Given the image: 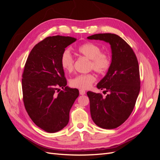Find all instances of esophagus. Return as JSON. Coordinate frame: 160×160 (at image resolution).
I'll use <instances>...</instances> for the list:
<instances>
[{
  "label": "esophagus",
  "instance_id": "34e87169",
  "mask_svg": "<svg viewBox=\"0 0 160 160\" xmlns=\"http://www.w3.org/2000/svg\"><path fill=\"white\" fill-rule=\"evenodd\" d=\"M79 93H80V95H85V91H84V90H83V89H80L79 90Z\"/></svg>",
  "mask_w": 160,
  "mask_h": 160
}]
</instances>
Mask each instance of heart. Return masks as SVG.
<instances>
[{"instance_id": "1", "label": "heart", "mask_w": 160, "mask_h": 160, "mask_svg": "<svg viewBox=\"0 0 160 160\" xmlns=\"http://www.w3.org/2000/svg\"><path fill=\"white\" fill-rule=\"evenodd\" d=\"M80 55L90 59L89 68L93 69L99 74H105L109 69L111 64V58L107 52H101V48L93 42L84 43L77 49ZM61 65L66 72H71L74 69V59L69 50L62 53ZM96 80L95 75L89 72L87 74L77 75L71 80L72 88L87 89H89Z\"/></svg>"}]
</instances>
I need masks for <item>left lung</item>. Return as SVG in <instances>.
Returning a JSON list of instances; mask_svg holds the SVG:
<instances>
[{
  "mask_svg": "<svg viewBox=\"0 0 160 160\" xmlns=\"http://www.w3.org/2000/svg\"><path fill=\"white\" fill-rule=\"evenodd\" d=\"M88 38L104 41L111 45V67L97 85L98 89H104L109 93L105 97L92 91L87 94L93 122L101 128L115 129L128 119L139 93L138 59L132 47L115 34H95Z\"/></svg>",
  "mask_w": 160,
  "mask_h": 160,
  "instance_id": "8db88e82",
  "label": "left lung"
}]
</instances>
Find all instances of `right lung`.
<instances>
[{
	"mask_svg": "<svg viewBox=\"0 0 160 160\" xmlns=\"http://www.w3.org/2000/svg\"><path fill=\"white\" fill-rule=\"evenodd\" d=\"M76 40L60 35L47 37L32 48L26 61L22 75L24 105L32 122L47 132H57L66 126L79 94L77 89L66 86L61 65L62 53Z\"/></svg>",
	"mask_w": 160,
	"mask_h": 160,
	"instance_id": "add662e5",
	"label": "right lung"
}]
</instances>
